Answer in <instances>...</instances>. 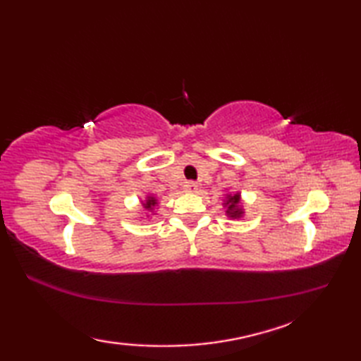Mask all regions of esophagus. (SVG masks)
<instances>
[{
	"mask_svg": "<svg viewBox=\"0 0 361 361\" xmlns=\"http://www.w3.org/2000/svg\"><path fill=\"white\" fill-rule=\"evenodd\" d=\"M185 190H186V192H197L198 185H197V183H194V181H188L186 185H185Z\"/></svg>",
	"mask_w": 361,
	"mask_h": 361,
	"instance_id": "34e87169",
	"label": "esophagus"
}]
</instances>
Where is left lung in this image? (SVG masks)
Masks as SVG:
<instances>
[{"label": "left lung", "mask_w": 361, "mask_h": 361, "mask_svg": "<svg viewBox=\"0 0 361 361\" xmlns=\"http://www.w3.org/2000/svg\"><path fill=\"white\" fill-rule=\"evenodd\" d=\"M221 206L225 208V216L231 220H239L245 216V208H243V200L240 192L234 194H226L224 198V203Z\"/></svg>", "instance_id": "left-lung-1"}]
</instances>
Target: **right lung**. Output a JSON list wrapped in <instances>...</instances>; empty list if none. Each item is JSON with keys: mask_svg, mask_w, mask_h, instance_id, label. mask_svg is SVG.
Instances as JSON below:
<instances>
[{"mask_svg": "<svg viewBox=\"0 0 361 361\" xmlns=\"http://www.w3.org/2000/svg\"><path fill=\"white\" fill-rule=\"evenodd\" d=\"M141 206H142V212L145 214V217L152 219L157 214L158 209V198L153 195H145L144 200H141Z\"/></svg>", "mask_w": 361, "mask_h": 361, "instance_id": "1", "label": "right lung"}]
</instances>
